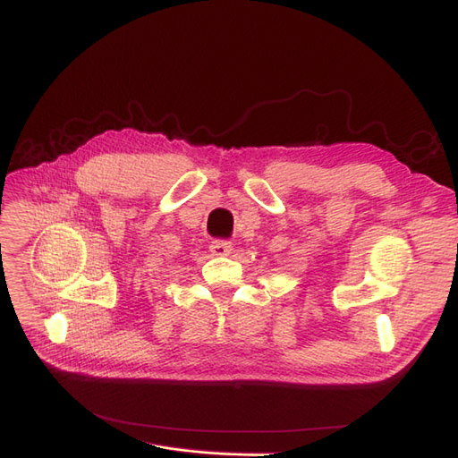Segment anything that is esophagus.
<instances>
[{
	"instance_id": "esophagus-1",
	"label": "esophagus",
	"mask_w": 458,
	"mask_h": 458,
	"mask_svg": "<svg viewBox=\"0 0 458 458\" xmlns=\"http://www.w3.org/2000/svg\"><path fill=\"white\" fill-rule=\"evenodd\" d=\"M232 251V242L228 240H213L211 242V253L216 257H225Z\"/></svg>"
}]
</instances>
